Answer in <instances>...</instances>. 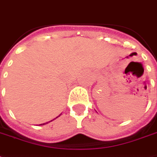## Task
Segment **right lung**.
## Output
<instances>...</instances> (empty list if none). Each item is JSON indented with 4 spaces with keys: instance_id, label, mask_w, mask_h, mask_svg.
I'll return each instance as SVG.
<instances>
[{
    "instance_id": "add662e5",
    "label": "right lung",
    "mask_w": 157,
    "mask_h": 157,
    "mask_svg": "<svg viewBox=\"0 0 157 157\" xmlns=\"http://www.w3.org/2000/svg\"><path fill=\"white\" fill-rule=\"evenodd\" d=\"M45 124V123H43V125H44ZM40 125H42V124H40Z\"/></svg>"
}]
</instances>
